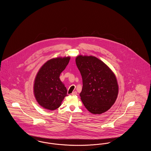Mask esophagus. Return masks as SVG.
<instances>
[{"instance_id": "obj_1", "label": "esophagus", "mask_w": 151, "mask_h": 151, "mask_svg": "<svg viewBox=\"0 0 151 151\" xmlns=\"http://www.w3.org/2000/svg\"><path fill=\"white\" fill-rule=\"evenodd\" d=\"M71 95L72 96H75V95H77V92H76V91H75V92H72V94H71Z\"/></svg>"}]
</instances>
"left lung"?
<instances>
[{
    "label": "left lung",
    "mask_w": 151,
    "mask_h": 151,
    "mask_svg": "<svg viewBox=\"0 0 151 151\" xmlns=\"http://www.w3.org/2000/svg\"><path fill=\"white\" fill-rule=\"evenodd\" d=\"M76 64L83 79L80 96L84 106L94 114L108 111L118 93L114 73L102 61L93 56L79 55L76 58Z\"/></svg>",
    "instance_id": "obj_1"
}]
</instances>
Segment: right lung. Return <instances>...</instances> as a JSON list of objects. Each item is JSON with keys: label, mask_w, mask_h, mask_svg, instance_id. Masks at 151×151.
<instances>
[{"label": "right lung", "mask_w": 151, "mask_h": 151, "mask_svg": "<svg viewBox=\"0 0 151 151\" xmlns=\"http://www.w3.org/2000/svg\"><path fill=\"white\" fill-rule=\"evenodd\" d=\"M70 57L53 58L46 62L36 75L34 94L36 100L43 108L54 110L59 108L67 96L65 85L59 76L68 64Z\"/></svg>", "instance_id": "1"}]
</instances>
